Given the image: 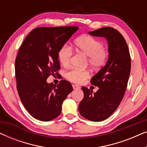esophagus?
Returning a JSON list of instances; mask_svg holds the SVG:
<instances>
[{
    "label": "esophagus",
    "instance_id": "34e87169",
    "mask_svg": "<svg viewBox=\"0 0 147 147\" xmlns=\"http://www.w3.org/2000/svg\"><path fill=\"white\" fill-rule=\"evenodd\" d=\"M73 88L74 90H77V89H80V87L78 85H76V84H73Z\"/></svg>",
    "mask_w": 147,
    "mask_h": 147
}]
</instances>
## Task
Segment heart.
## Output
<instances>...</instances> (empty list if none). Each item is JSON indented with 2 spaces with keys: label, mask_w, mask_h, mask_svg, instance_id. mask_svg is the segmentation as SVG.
I'll return each instance as SVG.
<instances>
[{
  "label": "heart",
  "mask_w": 147,
  "mask_h": 147,
  "mask_svg": "<svg viewBox=\"0 0 147 147\" xmlns=\"http://www.w3.org/2000/svg\"><path fill=\"white\" fill-rule=\"evenodd\" d=\"M74 49L78 53L88 57V64L94 69H98L106 63L108 53L104 49V44L99 40L89 35H82L76 40ZM72 50L67 45H63L58 51V59L63 67L69 65ZM90 76L87 70L72 69L66 74V78L75 83L81 84Z\"/></svg>",
  "instance_id": "b5f03b06"
}]
</instances>
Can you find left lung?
<instances>
[{
    "instance_id": "obj_1",
    "label": "left lung",
    "mask_w": 147,
    "mask_h": 147,
    "mask_svg": "<svg viewBox=\"0 0 147 147\" xmlns=\"http://www.w3.org/2000/svg\"><path fill=\"white\" fill-rule=\"evenodd\" d=\"M95 37H105L108 45V59L106 65L91 79L92 85L98 86L96 92L82 88L84 98L79 112L91 121L106 120L117 109L124 97L130 73V57L126 42L117 30L112 27L100 28L89 32Z\"/></svg>"
}]
</instances>
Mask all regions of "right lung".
<instances>
[{
	"label": "right lung",
	"instance_id": "add662e5",
	"mask_svg": "<svg viewBox=\"0 0 147 147\" xmlns=\"http://www.w3.org/2000/svg\"><path fill=\"white\" fill-rule=\"evenodd\" d=\"M79 27H38L24 40L15 60L17 88L28 112L41 121H50L61 114L63 102L73 91L70 82L47 83L60 68L58 51ZM57 75V73L56 74Z\"/></svg>",
	"mask_w": 147,
	"mask_h": 147
}]
</instances>
